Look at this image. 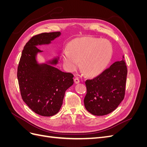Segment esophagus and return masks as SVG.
Masks as SVG:
<instances>
[{
  "instance_id": "esophagus-1",
  "label": "esophagus",
  "mask_w": 147,
  "mask_h": 147,
  "mask_svg": "<svg viewBox=\"0 0 147 147\" xmlns=\"http://www.w3.org/2000/svg\"><path fill=\"white\" fill-rule=\"evenodd\" d=\"M74 82H75V84H78V83H79L80 82V80L78 78H75V79H74Z\"/></svg>"
}]
</instances>
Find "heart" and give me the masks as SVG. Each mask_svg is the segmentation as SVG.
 Listing matches in <instances>:
<instances>
[{
  "instance_id": "heart-1",
  "label": "heart",
  "mask_w": 147,
  "mask_h": 147,
  "mask_svg": "<svg viewBox=\"0 0 147 147\" xmlns=\"http://www.w3.org/2000/svg\"><path fill=\"white\" fill-rule=\"evenodd\" d=\"M113 47L107 39L83 37L74 40L68 49L62 51V58L65 69L69 72L79 65L89 77L101 74L112 59Z\"/></svg>"
}]
</instances>
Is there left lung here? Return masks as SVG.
I'll list each match as a JSON object with an SVG mask.
<instances>
[{"instance_id":"left-lung-1","label":"left lung","mask_w":147,"mask_h":147,"mask_svg":"<svg viewBox=\"0 0 147 147\" xmlns=\"http://www.w3.org/2000/svg\"><path fill=\"white\" fill-rule=\"evenodd\" d=\"M127 73L126 63L122 59L115 62L99 76L85 82L87 93L84 104L89 112L104 116L118 107L124 97Z\"/></svg>"}]
</instances>
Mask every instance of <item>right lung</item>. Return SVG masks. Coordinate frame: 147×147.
I'll return each mask as SVG.
<instances>
[{
    "label": "right lung",
    "instance_id": "obj_1",
    "mask_svg": "<svg viewBox=\"0 0 147 147\" xmlns=\"http://www.w3.org/2000/svg\"><path fill=\"white\" fill-rule=\"evenodd\" d=\"M61 35L60 32L42 33L26 44L18 67L17 77L22 99L35 113L51 117L59 112L65 92L74 84V75L56 67L59 57L40 63L37 56L43 51L37 46L49 45Z\"/></svg>",
    "mask_w": 147,
    "mask_h": 147
}]
</instances>
